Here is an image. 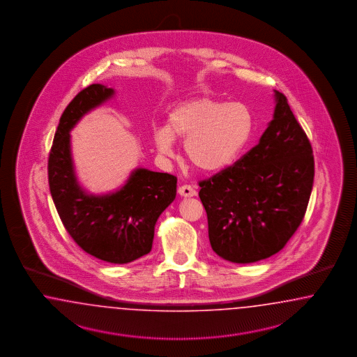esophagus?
Here are the masks:
<instances>
[{"label":"esophagus","mask_w":357,"mask_h":357,"mask_svg":"<svg viewBox=\"0 0 357 357\" xmlns=\"http://www.w3.org/2000/svg\"><path fill=\"white\" fill-rule=\"evenodd\" d=\"M178 194L184 196V197H192V196H196V190L188 184H183L178 188Z\"/></svg>","instance_id":"1"}]
</instances>
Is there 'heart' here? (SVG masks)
<instances>
[{"mask_svg":"<svg viewBox=\"0 0 357 357\" xmlns=\"http://www.w3.org/2000/svg\"><path fill=\"white\" fill-rule=\"evenodd\" d=\"M254 119L242 102H225L209 96L182 102L169 114L166 130L154 141L162 154H173V139L184 141L187 160L206 173L218 172L237 158L248 144Z\"/></svg>","mask_w":357,"mask_h":357,"instance_id":"obj_1","label":"heart"}]
</instances>
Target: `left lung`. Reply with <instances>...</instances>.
Masks as SVG:
<instances>
[{"instance_id": "8db88e82", "label": "left lung", "mask_w": 357, "mask_h": 357, "mask_svg": "<svg viewBox=\"0 0 357 357\" xmlns=\"http://www.w3.org/2000/svg\"><path fill=\"white\" fill-rule=\"evenodd\" d=\"M273 120L237 162L200 181L213 251L234 263L279 252L303 222L314 181L312 144L287 97L275 90Z\"/></svg>"}]
</instances>
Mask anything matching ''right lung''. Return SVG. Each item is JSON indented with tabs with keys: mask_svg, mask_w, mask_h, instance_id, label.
I'll return each instance as SVG.
<instances>
[{
	"mask_svg": "<svg viewBox=\"0 0 357 357\" xmlns=\"http://www.w3.org/2000/svg\"><path fill=\"white\" fill-rule=\"evenodd\" d=\"M112 94V89L93 84L66 106L48 157V183L60 220L77 245L98 259L124 264L151 251L154 225L175 199L176 176L137 169L115 194L93 196L81 190L69 130Z\"/></svg>",
	"mask_w": 357,
	"mask_h": 357,
	"instance_id": "obj_1",
	"label": "right lung"
}]
</instances>
